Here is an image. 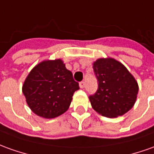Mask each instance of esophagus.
I'll use <instances>...</instances> for the list:
<instances>
[{"mask_svg":"<svg viewBox=\"0 0 154 154\" xmlns=\"http://www.w3.org/2000/svg\"><path fill=\"white\" fill-rule=\"evenodd\" d=\"M85 83L84 82V81H81V82H79V87L82 88L83 89L85 87Z\"/></svg>","mask_w":154,"mask_h":154,"instance_id":"obj_1","label":"esophagus"}]
</instances>
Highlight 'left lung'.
<instances>
[{"instance_id":"8db88e82","label":"left lung","mask_w":154,"mask_h":154,"mask_svg":"<svg viewBox=\"0 0 154 154\" xmlns=\"http://www.w3.org/2000/svg\"><path fill=\"white\" fill-rule=\"evenodd\" d=\"M98 89L89 99L92 108L113 118L127 113L135 104L138 85L130 72L116 59H99L93 63Z\"/></svg>"}]
</instances>
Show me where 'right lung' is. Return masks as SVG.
Instances as JSON below:
<instances>
[{
  "mask_svg": "<svg viewBox=\"0 0 154 154\" xmlns=\"http://www.w3.org/2000/svg\"><path fill=\"white\" fill-rule=\"evenodd\" d=\"M79 89L72 72L61 59L47 60L31 70L22 86L26 103L36 115L54 118L70 106L75 91Z\"/></svg>",
  "mask_w": 154,
  "mask_h": 154,
  "instance_id": "right-lung-1",
  "label": "right lung"
}]
</instances>
